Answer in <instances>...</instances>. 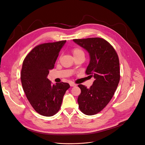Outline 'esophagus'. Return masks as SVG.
Here are the masks:
<instances>
[{"label": "esophagus", "instance_id": "1", "mask_svg": "<svg viewBox=\"0 0 145 145\" xmlns=\"http://www.w3.org/2000/svg\"><path fill=\"white\" fill-rule=\"evenodd\" d=\"M70 86H71V87H75V86H77V84H75V83H70Z\"/></svg>", "mask_w": 145, "mask_h": 145}]
</instances>
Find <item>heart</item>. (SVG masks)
Wrapping results in <instances>:
<instances>
[{"instance_id": "b5f03b06", "label": "heart", "mask_w": 145, "mask_h": 145, "mask_svg": "<svg viewBox=\"0 0 145 145\" xmlns=\"http://www.w3.org/2000/svg\"><path fill=\"white\" fill-rule=\"evenodd\" d=\"M72 52H73L74 56L79 54H82V53L84 54V52L83 51V50L81 48H78V47L73 48L72 49Z\"/></svg>"}]
</instances>
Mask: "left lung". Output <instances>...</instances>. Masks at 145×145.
<instances>
[{
	"label": "left lung",
	"mask_w": 145,
	"mask_h": 145,
	"mask_svg": "<svg viewBox=\"0 0 145 145\" xmlns=\"http://www.w3.org/2000/svg\"><path fill=\"white\" fill-rule=\"evenodd\" d=\"M73 40L88 52L90 62L86 73L95 78L89 88L78 85L81 89L78 108L86 115H94L105 108L115 93L120 78L119 59L113 47L102 38Z\"/></svg>",
	"instance_id": "8db88e82"
}]
</instances>
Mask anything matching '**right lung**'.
<instances>
[{
  "label": "right lung",
  "instance_id": "right-lung-1",
  "mask_svg": "<svg viewBox=\"0 0 145 145\" xmlns=\"http://www.w3.org/2000/svg\"><path fill=\"white\" fill-rule=\"evenodd\" d=\"M66 42L37 45L22 63L21 80L23 90L35 110L44 116H52L59 111L63 95L70 87L67 83L52 84L47 78Z\"/></svg>",
  "mask_w": 145,
  "mask_h": 145
}]
</instances>
